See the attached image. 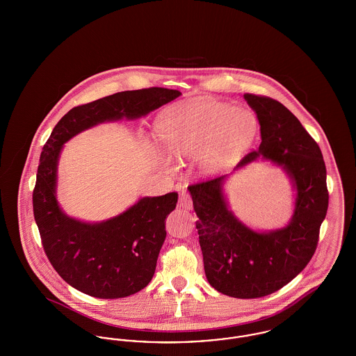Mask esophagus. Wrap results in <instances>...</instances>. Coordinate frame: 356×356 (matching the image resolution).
<instances>
[{
  "mask_svg": "<svg viewBox=\"0 0 356 356\" xmlns=\"http://www.w3.org/2000/svg\"><path fill=\"white\" fill-rule=\"evenodd\" d=\"M179 207L186 209V211H191L192 209V200L189 197V195L186 193V191L180 192V199H179Z\"/></svg>",
  "mask_w": 356,
  "mask_h": 356,
  "instance_id": "1",
  "label": "esophagus"
}]
</instances>
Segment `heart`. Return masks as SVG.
<instances>
[{"mask_svg": "<svg viewBox=\"0 0 356 356\" xmlns=\"http://www.w3.org/2000/svg\"><path fill=\"white\" fill-rule=\"evenodd\" d=\"M257 121L251 112L220 102H192L165 113L157 134L172 157H197L205 175L231 167L254 143Z\"/></svg>", "mask_w": 356, "mask_h": 356, "instance_id": "obj_1", "label": "heart"}]
</instances>
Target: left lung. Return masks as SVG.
<instances>
[{"label":"left lung","mask_w":356,"mask_h":356,"mask_svg":"<svg viewBox=\"0 0 356 356\" xmlns=\"http://www.w3.org/2000/svg\"><path fill=\"white\" fill-rule=\"evenodd\" d=\"M260 124L261 144L236 170L268 161L286 172L295 189L293 215L286 227L256 231L238 220L224 195L227 175L188 186L199 218L196 228L209 284L238 299L267 296L303 271L316 250L328 208L322 151L300 121L273 99L244 95Z\"/></svg>","instance_id":"1"}]
</instances>
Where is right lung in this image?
<instances>
[{"label":"right lung","instance_id":"1","mask_svg":"<svg viewBox=\"0 0 356 356\" xmlns=\"http://www.w3.org/2000/svg\"><path fill=\"white\" fill-rule=\"evenodd\" d=\"M167 88L125 90L70 109L42 148L33 191L34 220L53 268L72 287L100 299H119L148 286L167 236L165 219L177 193L141 197L115 218L86 222L57 202V167L64 144L102 122L136 120L177 99Z\"/></svg>","mask_w":356,"mask_h":356}]
</instances>
